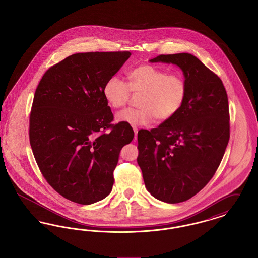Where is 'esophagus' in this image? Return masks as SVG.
<instances>
[{
	"instance_id": "obj_1",
	"label": "esophagus",
	"mask_w": 258,
	"mask_h": 258,
	"mask_svg": "<svg viewBox=\"0 0 258 258\" xmlns=\"http://www.w3.org/2000/svg\"><path fill=\"white\" fill-rule=\"evenodd\" d=\"M133 128H134V132H135V138H134V141H136L137 140V127L136 126H133Z\"/></svg>"
}]
</instances>
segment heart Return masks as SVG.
<instances>
[{
	"label": "heart",
	"instance_id": "obj_1",
	"mask_svg": "<svg viewBox=\"0 0 258 258\" xmlns=\"http://www.w3.org/2000/svg\"><path fill=\"white\" fill-rule=\"evenodd\" d=\"M127 83L117 75H112L104 83L102 94L112 108H121L131 94H140L138 108L120 111L116 119L132 125H146L155 118L159 122L170 120L184 106L187 96V84L183 75L168 74L153 64H140L127 71Z\"/></svg>",
	"mask_w": 258,
	"mask_h": 258
}]
</instances>
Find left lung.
Wrapping results in <instances>:
<instances>
[{
    "label": "left lung",
    "mask_w": 258,
    "mask_h": 258,
    "mask_svg": "<svg viewBox=\"0 0 258 258\" xmlns=\"http://www.w3.org/2000/svg\"><path fill=\"white\" fill-rule=\"evenodd\" d=\"M150 61L180 67L187 96L170 120L138 132L137 163L153 197L180 203L198 194L220 166L230 136L228 98L221 78L191 54L160 55Z\"/></svg>",
    "instance_id": "left-lung-1"
}]
</instances>
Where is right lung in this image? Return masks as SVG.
Listing matches in <instances>:
<instances>
[{
  "label": "right lung",
  "mask_w": 258,
  "mask_h": 258,
  "mask_svg": "<svg viewBox=\"0 0 258 258\" xmlns=\"http://www.w3.org/2000/svg\"><path fill=\"white\" fill-rule=\"evenodd\" d=\"M128 51L77 53L52 66L37 87L29 136L37 166L61 197L82 205L105 198L121 149L135 133L114 116L103 97L105 81Z\"/></svg>",
  "instance_id": "add662e5"
}]
</instances>
